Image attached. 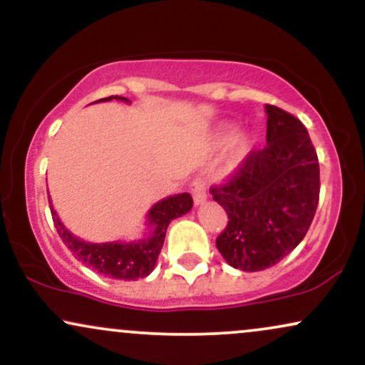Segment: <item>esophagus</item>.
I'll list each match as a JSON object with an SVG mask.
<instances>
[{"label":"esophagus","mask_w":365,"mask_h":365,"mask_svg":"<svg viewBox=\"0 0 365 365\" xmlns=\"http://www.w3.org/2000/svg\"><path fill=\"white\" fill-rule=\"evenodd\" d=\"M190 192H192V197H194L195 206H200V204L206 202L207 194H206V185H204L202 180H194V182L190 183Z\"/></svg>","instance_id":"obj_1"}]
</instances>
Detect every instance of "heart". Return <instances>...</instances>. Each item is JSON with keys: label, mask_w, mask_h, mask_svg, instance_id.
Segmentation results:
<instances>
[{"label": "heart", "mask_w": 365, "mask_h": 365, "mask_svg": "<svg viewBox=\"0 0 365 365\" xmlns=\"http://www.w3.org/2000/svg\"><path fill=\"white\" fill-rule=\"evenodd\" d=\"M226 139H228V135H225V140H226ZM247 145H249V144H247L245 139H238V140L235 142V150H233V159H232V163H230L228 168H226V170H232L233 165H235L237 161H240V159L245 156Z\"/></svg>", "instance_id": "b5f03b06"}]
</instances>
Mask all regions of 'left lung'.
Here are the masks:
<instances>
[{
	"label": "left lung",
	"instance_id": "1",
	"mask_svg": "<svg viewBox=\"0 0 365 365\" xmlns=\"http://www.w3.org/2000/svg\"><path fill=\"white\" fill-rule=\"evenodd\" d=\"M266 113L267 144L211 187L228 216L217 250L230 266L250 273L278 264L304 240L319 202V161L307 128L273 104Z\"/></svg>",
	"mask_w": 365,
	"mask_h": 365
}]
</instances>
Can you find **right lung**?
Wrapping results in <instances>:
<instances>
[{"label":"right lung","mask_w":365,"mask_h":365,"mask_svg":"<svg viewBox=\"0 0 365 365\" xmlns=\"http://www.w3.org/2000/svg\"><path fill=\"white\" fill-rule=\"evenodd\" d=\"M113 98L130 103L127 98H120V96H110V98L99 99V101H111ZM192 206H194V200L187 192L170 195L154 204L148 212L149 235L145 238L139 242H130V244H125V242L91 244V242H83L82 238L75 237L72 232H68V228H65L49 200L54 228H56L63 244L68 247L70 252L78 261H82V264L92 267L98 273L115 279H125V282L145 278L150 274V271L156 266L158 255L161 252L168 225L175 217L190 211Z\"/></svg>","instance_id":"add662e5"}]
</instances>
